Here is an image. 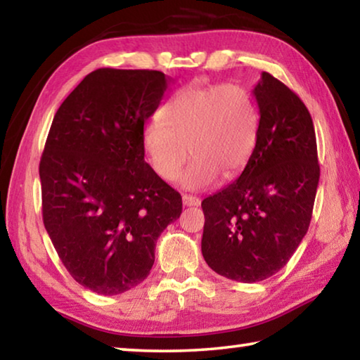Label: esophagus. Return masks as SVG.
Here are the masks:
<instances>
[{
	"instance_id": "obj_1",
	"label": "esophagus",
	"mask_w": 360,
	"mask_h": 360,
	"mask_svg": "<svg viewBox=\"0 0 360 360\" xmlns=\"http://www.w3.org/2000/svg\"><path fill=\"white\" fill-rule=\"evenodd\" d=\"M182 203H184V206H200L202 200H200L198 197H193V195L184 193L182 195Z\"/></svg>"
}]
</instances>
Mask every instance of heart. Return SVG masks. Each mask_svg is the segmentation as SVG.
Returning a JSON list of instances; mask_svg holds the SVG:
<instances>
[{
	"label": "heart",
	"mask_w": 360,
	"mask_h": 360,
	"mask_svg": "<svg viewBox=\"0 0 360 360\" xmlns=\"http://www.w3.org/2000/svg\"><path fill=\"white\" fill-rule=\"evenodd\" d=\"M143 131V148L154 172L165 181L178 178L191 191L235 178L251 158L259 133V111L251 92L240 84L188 85Z\"/></svg>",
	"instance_id": "obj_1"
}]
</instances>
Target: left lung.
Instances as JSON below:
<instances>
[{"label": "left lung", "instance_id": "8db88e82", "mask_svg": "<svg viewBox=\"0 0 360 360\" xmlns=\"http://www.w3.org/2000/svg\"><path fill=\"white\" fill-rule=\"evenodd\" d=\"M252 94L257 143L240 178L205 198L202 252L217 275L257 283L288 264L307 235L319 184L313 119L270 72Z\"/></svg>", "mask_w": 360, "mask_h": 360}]
</instances>
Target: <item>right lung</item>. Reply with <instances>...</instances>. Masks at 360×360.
<instances>
[{"label":"right lung","mask_w":360,"mask_h":360,"mask_svg":"<svg viewBox=\"0 0 360 360\" xmlns=\"http://www.w3.org/2000/svg\"><path fill=\"white\" fill-rule=\"evenodd\" d=\"M169 77L100 68L66 96L39 162L42 221L76 281L117 295L148 278L181 195L144 160V124Z\"/></svg>","instance_id":"obj_1"}]
</instances>
